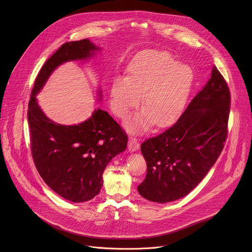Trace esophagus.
I'll return each instance as SVG.
<instances>
[{
    "instance_id": "obj_1",
    "label": "esophagus",
    "mask_w": 252,
    "mask_h": 252,
    "mask_svg": "<svg viewBox=\"0 0 252 252\" xmlns=\"http://www.w3.org/2000/svg\"><path fill=\"white\" fill-rule=\"evenodd\" d=\"M127 148H128V151H129V152H135V151L138 150V148H139V142L137 141V138H136V137H133V136H130V137H129Z\"/></svg>"
}]
</instances>
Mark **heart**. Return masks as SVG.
<instances>
[{"label": "heart", "mask_w": 252, "mask_h": 252, "mask_svg": "<svg viewBox=\"0 0 252 252\" xmlns=\"http://www.w3.org/2000/svg\"><path fill=\"white\" fill-rule=\"evenodd\" d=\"M127 71L128 77H116L111 87V105L118 117L126 118L143 94L145 110L134 121L137 127L146 128L154 122L162 126L177 118L193 81L189 65L168 52L150 51L135 57Z\"/></svg>", "instance_id": "heart-1"}]
</instances>
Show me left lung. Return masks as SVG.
<instances>
[{
  "label": "left lung",
  "mask_w": 252,
  "mask_h": 252,
  "mask_svg": "<svg viewBox=\"0 0 252 252\" xmlns=\"http://www.w3.org/2000/svg\"><path fill=\"white\" fill-rule=\"evenodd\" d=\"M230 92L213 65L210 79L177 122L140 146L147 175L138 193L165 203L189 194L220 156L228 133Z\"/></svg>",
  "instance_id": "1"
}]
</instances>
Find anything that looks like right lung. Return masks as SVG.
Instances as JSON below:
<instances>
[{"label":"right lung","mask_w":252,"mask_h":252,"mask_svg":"<svg viewBox=\"0 0 252 252\" xmlns=\"http://www.w3.org/2000/svg\"><path fill=\"white\" fill-rule=\"evenodd\" d=\"M99 50L89 39L67 42L44 63L35 78L28 109L32 159L44 182L73 202L94 198L102 187V173L113 158L124 152L127 135L105 111H94L86 122L63 126L49 120L37 94L61 63L84 60Z\"/></svg>","instance_id":"add662e5"}]
</instances>
